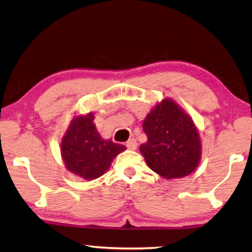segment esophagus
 <instances>
[{
  "instance_id": "1",
  "label": "esophagus",
  "mask_w": 252,
  "mask_h": 252,
  "mask_svg": "<svg viewBox=\"0 0 252 252\" xmlns=\"http://www.w3.org/2000/svg\"><path fill=\"white\" fill-rule=\"evenodd\" d=\"M137 141H136V139L134 138H131L130 140H127L126 141V148L127 149H130V150H134L137 148Z\"/></svg>"
}]
</instances>
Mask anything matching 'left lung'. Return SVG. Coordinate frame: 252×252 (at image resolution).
<instances>
[{"instance_id":"8db88e82","label":"left lung","mask_w":252,"mask_h":252,"mask_svg":"<svg viewBox=\"0 0 252 252\" xmlns=\"http://www.w3.org/2000/svg\"><path fill=\"white\" fill-rule=\"evenodd\" d=\"M147 142L140 153L150 170L165 179L183 178L200 162L201 141L196 126L174 100L165 98L142 123Z\"/></svg>"}]
</instances>
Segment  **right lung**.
<instances>
[{
    "instance_id": "right-lung-1",
    "label": "right lung",
    "mask_w": 252,
    "mask_h": 252,
    "mask_svg": "<svg viewBox=\"0 0 252 252\" xmlns=\"http://www.w3.org/2000/svg\"><path fill=\"white\" fill-rule=\"evenodd\" d=\"M92 113L73 118L61 141L66 170L88 181L102 176L115 156L126 150V146L100 137Z\"/></svg>"
}]
</instances>
